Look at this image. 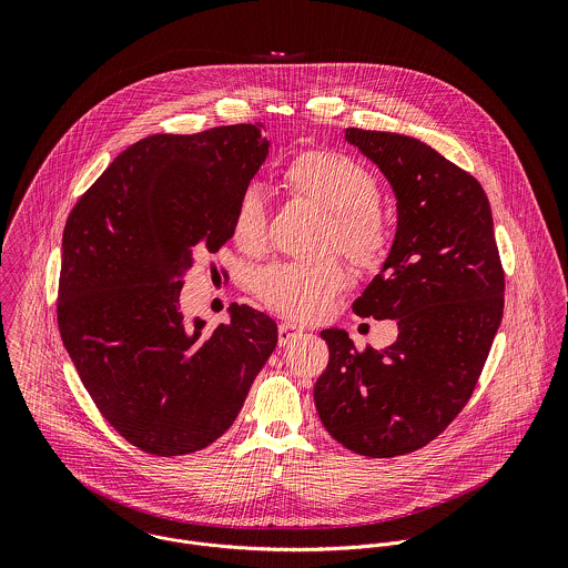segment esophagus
Returning a JSON list of instances; mask_svg holds the SVG:
<instances>
[{
  "instance_id": "34e87169",
  "label": "esophagus",
  "mask_w": 568,
  "mask_h": 568,
  "mask_svg": "<svg viewBox=\"0 0 568 568\" xmlns=\"http://www.w3.org/2000/svg\"><path fill=\"white\" fill-rule=\"evenodd\" d=\"M302 332H304L302 325L284 322V324H280V327H277V341H280V345H288V343H291L293 338H297Z\"/></svg>"
}]
</instances>
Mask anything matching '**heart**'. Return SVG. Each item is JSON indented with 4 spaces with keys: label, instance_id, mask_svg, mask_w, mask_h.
Here are the masks:
<instances>
[{
    "label": "heart",
    "instance_id": "b5f03b06",
    "mask_svg": "<svg viewBox=\"0 0 568 568\" xmlns=\"http://www.w3.org/2000/svg\"><path fill=\"white\" fill-rule=\"evenodd\" d=\"M286 187L329 214L325 248L336 246L354 266L376 271L389 255L392 230L381 212L378 183L356 160L334 151H311L295 158L284 172ZM266 196L257 185L244 187L236 201L232 234L239 246L255 253L266 244ZM345 286L334 260L277 262L255 277L260 300L300 322L324 317L334 295Z\"/></svg>",
    "mask_w": 568,
    "mask_h": 568
}]
</instances>
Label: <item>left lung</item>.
Returning <instances> with one entry per match:
<instances>
[{
  "mask_svg": "<svg viewBox=\"0 0 568 568\" xmlns=\"http://www.w3.org/2000/svg\"><path fill=\"white\" fill-rule=\"evenodd\" d=\"M345 142L398 199L389 255L352 308L396 320L398 338L358 352L345 329H324L329 363L315 405L338 444L383 459L426 446L470 400L503 317L505 275L473 174L408 135L345 129Z\"/></svg>",
  "mask_w": 568,
  "mask_h": 568,
  "instance_id": "1",
  "label": "left lung"
}]
</instances>
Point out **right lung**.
<instances>
[{
    "instance_id": "obj_1",
    "label": "right lung",
    "mask_w": 568,
    "mask_h": 568,
    "mask_svg": "<svg viewBox=\"0 0 568 568\" xmlns=\"http://www.w3.org/2000/svg\"><path fill=\"white\" fill-rule=\"evenodd\" d=\"M262 129L144 138L68 219L63 345L104 419L144 453L176 457L216 442L277 345L275 322L244 304L210 334L179 306L194 255L234 236L236 201L268 155Z\"/></svg>"
}]
</instances>
